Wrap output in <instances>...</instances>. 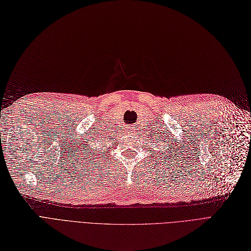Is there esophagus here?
I'll list each match as a JSON object with an SVG mask.
<instances>
[{
    "mask_svg": "<svg viewBox=\"0 0 251 251\" xmlns=\"http://www.w3.org/2000/svg\"><path fill=\"white\" fill-rule=\"evenodd\" d=\"M126 131H127V133H133V132H135V128L131 125V126H127L126 127Z\"/></svg>",
    "mask_w": 251,
    "mask_h": 251,
    "instance_id": "obj_1",
    "label": "esophagus"
}]
</instances>
